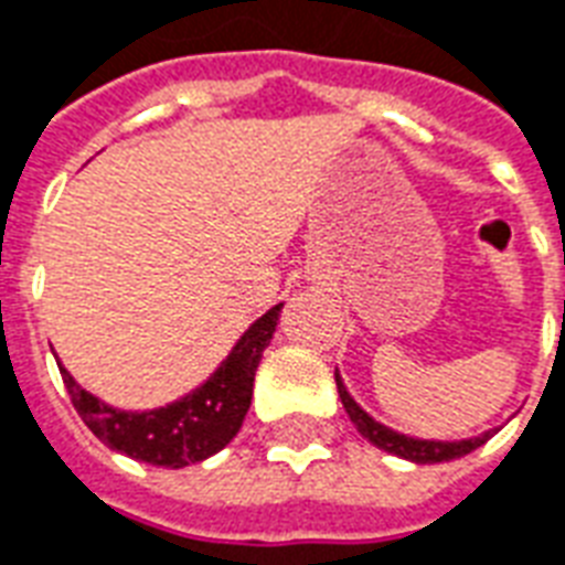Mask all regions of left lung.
Returning <instances> with one entry per match:
<instances>
[{
    "instance_id": "1",
    "label": "left lung",
    "mask_w": 565,
    "mask_h": 565,
    "mask_svg": "<svg viewBox=\"0 0 565 565\" xmlns=\"http://www.w3.org/2000/svg\"><path fill=\"white\" fill-rule=\"evenodd\" d=\"M337 387H339V398H342V405H345L348 417L351 423L358 426V431L369 444H375L379 449H387L393 456H402V459L417 461V465H435V461H452L461 459V456H468L477 447H482L486 440L494 435V431H486L482 438H470V440H456V444H440V440H417V438H405V435H398V431H390L387 426H381L375 419L369 417L366 411L360 408L354 398L348 396V390L342 387V381L337 375Z\"/></svg>"
}]
</instances>
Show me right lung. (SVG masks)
<instances>
[{
    "instance_id": "obj_1",
    "label": "right lung",
    "mask_w": 565,
    "mask_h": 565,
    "mask_svg": "<svg viewBox=\"0 0 565 565\" xmlns=\"http://www.w3.org/2000/svg\"><path fill=\"white\" fill-rule=\"evenodd\" d=\"M279 309L282 307L267 309L202 387L167 408L142 414L109 408L79 387L65 366H58V372L76 414L97 440L137 461L160 468H186L220 452L241 431L253 398L256 366L277 330Z\"/></svg>"
}]
</instances>
